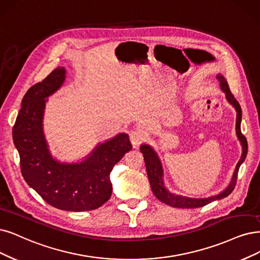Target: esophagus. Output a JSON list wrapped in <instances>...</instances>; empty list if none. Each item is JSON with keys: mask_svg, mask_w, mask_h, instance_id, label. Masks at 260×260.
I'll list each match as a JSON object with an SVG mask.
<instances>
[{"mask_svg": "<svg viewBox=\"0 0 260 260\" xmlns=\"http://www.w3.org/2000/svg\"><path fill=\"white\" fill-rule=\"evenodd\" d=\"M145 135H143V133H141L140 131H132L129 133V140L134 148H137L140 143L145 140Z\"/></svg>", "mask_w": 260, "mask_h": 260, "instance_id": "obj_1", "label": "esophagus"}]
</instances>
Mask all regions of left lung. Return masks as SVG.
Listing matches in <instances>:
<instances>
[{
	"instance_id": "obj_1",
	"label": "left lung",
	"mask_w": 260,
	"mask_h": 260,
	"mask_svg": "<svg viewBox=\"0 0 260 260\" xmlns=\"http://www.w3.org/2000/svg\"><path fill=\"white\" fill-rule=\"evenodd\" d=\"M216 78L219 81L220 89L225 93L226 95V100L227 102L233 106V107L237 111V121H236V133H237V137L241 143L242 146V155L240 160L238 161V164L236 166L235 172L233 175L232 181H230L229 185L223 190L220 191L219 194L214 195V196H210L207 198H191V197H186V196H182V195H177L169 191L164 183V170H162V165L161 161L157 155V153L155 150L153 149L149 145H141L140 146V152L143 154V158H145L146 162V168H147V174L148 178L150 181V185L152 188L153 194L155 195V197L160 200L161 203H164L170 207L174 208H182V209H189V208H199V207H204L210 203H212L214 200H219L227 197L229 194H232V191L234 190L236 183H237V178H238V171L240 166H241L244 159L246 158L247 154V141L246 138L242 135L241 133V119H242V110L241 107H240L239 103L237 100L234 98L233 93L230 92L228 83L225 79V77L218 74L216 76Z\"/></svg>"
}]
</instances>
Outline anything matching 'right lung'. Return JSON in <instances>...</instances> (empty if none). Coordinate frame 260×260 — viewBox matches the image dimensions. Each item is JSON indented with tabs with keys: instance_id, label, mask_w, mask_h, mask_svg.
Masks as SVG:
<instances>
[{
	"instance_id": "add662e5",
	"label": "right lung",
	"mask_w": 260,
	"mask_h": 260,
	"mask_svg": "<svg viewBox=\"0 0 260 260\" xmlns=\"http://www.w3.org/2000/svg\"><path fill=\"white\" fill-rule=\"evenodd\" d=\"M65 77L66 70L57 67L27 90L14 125L13 139L28 186L54 208L82 212L108 201L112 191L110 172L132 150V145L127 134L121 133L99 143L80 161L62 162L52 157L44 135V112L48 98L61 88Z\"/></svg>"
}]
</instances>
